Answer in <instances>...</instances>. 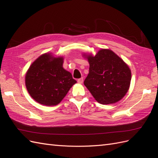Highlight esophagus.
Here are the masks:
<instances>
[{
    "instance_id": "1",
    "label": "esophagus",
    "mask_w": 158,
    "mask_h": 158,
    "mask_svg": "<svg viewBox=\"0 0 158 158\" xmlns=\"http://www.w3.org/2000/svg\"><path fill=\"white\" fill-rule=\"evenodd\" d=\"M83 81H84V79H83V78H79L78 80V83H79V84H82L83 83Z\"/></svg>"
}]
</instances>
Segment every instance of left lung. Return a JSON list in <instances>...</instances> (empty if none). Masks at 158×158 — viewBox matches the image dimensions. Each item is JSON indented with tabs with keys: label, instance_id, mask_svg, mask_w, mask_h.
<instances>
[{
	"label": "left lung",
	"instance_id": "obj_1",
	"mask_svg": "<svg viewBox=\"0 0 158 158\" xmlns=\"http://www.w3.org/2000/svg\"><path fill=\"white\" fill-rule=\"evenodd\" d=\"M82 55L89 64L84 84L95 99L103 105L120 101L130 88L131 70L127 64L108 49H100L95 56Z\"/></svg>",
	"mask_w": 158,
	"mask_h": 158
}]
</instances>
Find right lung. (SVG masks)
<instances>
[{
	"mask_svg": "<svg viewBox=\"0 0 158 158\" xmlns=\"http://www.w3.org/2000/svg\"><path fill=\"white\" fill-rule=\"evenodd\" d=\"M63 56L46 52L30 65L25 83L28 93L36 102L46 106H56L76 83L70 72L63 68Z\"/></svg>",
	"mask_w": 158,
	"mask_h": 158,
	"instance_id": "add662e5",
	"label": "right lung"
}]
</instances>
